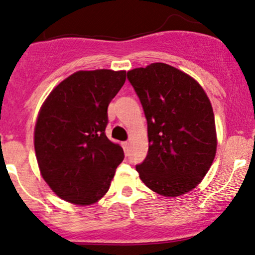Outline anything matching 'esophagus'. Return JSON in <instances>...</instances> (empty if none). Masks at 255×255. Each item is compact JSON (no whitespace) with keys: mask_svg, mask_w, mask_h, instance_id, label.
I'll return each mask as SVG.
<instances>
[{"mask_svg":"<svg viewBox=\"0 0 255 255\" xmlns=\"http://www.w3.org/2000/svg\"><path fill=\"white\" fill-rule=\"evenodd\" d=\"M122 146H124V150H125L126 153H128V152H129V142H128V141L122 142Z\"/></svg>","mask_w":255,"mask_h":255,"instance_id":"obj_1","label":"esophagus"}]
</instances>
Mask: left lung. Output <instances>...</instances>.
<instances>
[{
	"instance_id": "obj_1",
	"label": "left lung",
	"mask_w": 255,
	"mask_h": 255,
	"mask_svg": "<svg viewBox=\"0 0 255 255\" xmlns=\"http://www.w3.org/2000/svg\"><path fill=\"white\" fill-rule=\"evenodd\" d=\"M147 121L148 152L136 171L164 197L192 191L209 171L217 148L215 115L203 87L165 63L127 73Z\"/></svg>"
}]
</instances>
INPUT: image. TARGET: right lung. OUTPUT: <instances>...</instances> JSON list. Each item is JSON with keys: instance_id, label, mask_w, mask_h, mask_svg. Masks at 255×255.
Masks as SVG:
<instances>
[{"instance_id": "1", "label": "right lung", "mask_w": 255, "mask_h": 255, "mask_svg": "<svg viewBox=\"0 0 255 255\" xmlns=\"http://www.w3.org/2000/svg\"><path fill=\"white\" fill-rule=\"evenodd\" d=\"M126 81V71H79L51 91L34 127L40 174L63 200L98 201L109 189L125 153L105 135L108 105Z\"/></svg>"}]
</instances>
